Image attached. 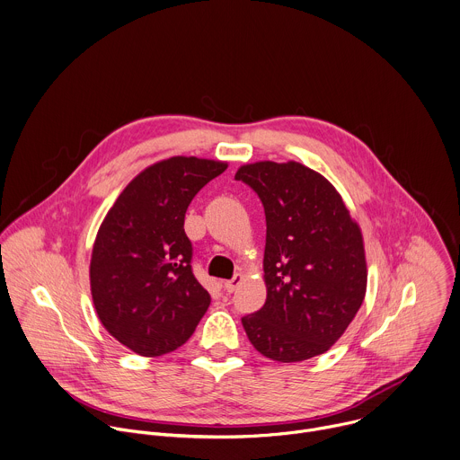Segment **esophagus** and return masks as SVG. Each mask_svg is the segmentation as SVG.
Masks as SVG:
<instances>
[{"label": "esophagus", "mask_w": 460, "mask_h": 460, "mask_svg": "<svg viewBox=\"0 0 460 460\" xmlns=\"http://www.w3.org/2000/svg\"><path fill=\"white\" fill-rule=\"evenodd\" d=\"M241 282H243V275H241V273H235L230 280H225V282H223V288H225L228 293H232V291H235V288H239Z\"/></svg>", "instance_id": "esophagus-1"}]
</instances>
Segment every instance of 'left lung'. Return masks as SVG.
<instances>
[{"mask_svg": "<svg viewBox=\"0 0 460 460\" xmlns=\"http://www.w3.org/2000/svg\"><path fill=\"white\" fill-rule=\"evenodd\" d=\"M237 181L266 214L264 305L241 318L266 358L293 363L323 354L356 316L367 289L361 230L336 189L296 164L243 165Z\"/></svg>", "mask_w": 460, "mask_h": 460, "instance_id": "left-lung-1", "label": "left lung"}]
</instances>
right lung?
<instances>
[{
    "mask_svg": "<svg viewBox=\"0 0 460 460\" xmlns=\"http://www.w3.org/2000/svg\"><path fill=\"white\" fill-rule=\"evenodd\" d=\"M225 162L172 156L142 171L104 217L90 284L108 332L147 358L181 347L210 305L192 273L185 212Z\"/></svg>",
    "mask_w": 460,
    "mask_h": 460,
    "instance_id": "right-lung-1",
    "label": "right lung"
}]
</instances>
